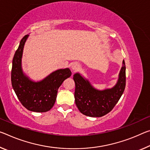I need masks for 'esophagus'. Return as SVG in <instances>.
<instances>
[{"label":"esophagus","instance_id":"esophagus-1","mask_svg":"<svg viewBox=\"0 0 150 150\" xmlns=\"http://www.w3.org/2000/svg\"><path fill=\"white\" fill-rule=\"evenodd\" d=\"M71 69H72L73 71H77L78 69H79L80 64L77 63V62H74V63H73L72 64H71Z\"/></svg>","mask_w":150,"mask_h":150}]
</instances>
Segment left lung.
Returning <instances> with one entry per match:
<instances>
[{"instance_id": "8db88e82", "label": "left lung", "mask_w": 150, "mask_h": 150, "mask_svg": "<svg viewBox=\"0 0 150 150\" xmlns=\"http://www.w3.org/2000/svg\"><path fill=\"white\" fill-rule=\"evenodd\" d=\"M73 80L75 83V104L80 112L89 117H102L112 110L124 91L125 61H123L117 83L111 88L97 89L79 73H75Z\"/></svg>"}]
</instances>
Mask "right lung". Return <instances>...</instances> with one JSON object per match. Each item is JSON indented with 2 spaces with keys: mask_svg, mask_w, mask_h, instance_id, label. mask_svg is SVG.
<instances>
[{
  "mask_svg": "<svg viewBox=\"0 0 150 150\" xmlns=\"http://www.w3.org/2000/svg\"><path fill=\"white\" fill-rule=\"evenodd\" d=\"M29 35L20 42L13 59L11 71L12 86L22 105L34 112H46L55 103L58 89L63 82L71 75L69 68L53 71L39 81L30 79L22 68V57L25 44Z\"/></svg>",
  "mask_w": 150,
  "mask_h": 150,
  "instance_id": "right-lung-1",
  "label": "right lung"
}]
</instances>
